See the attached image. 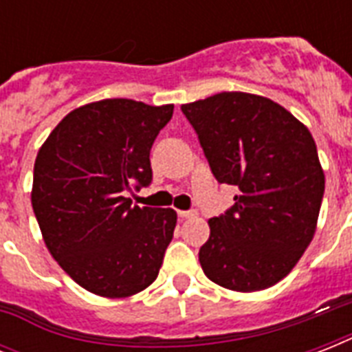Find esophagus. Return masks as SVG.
I'll return each instance as SVG.
<instances>
[{"label": "esophagus", "instance_id": "obj_1", "mask_svg": "<svg viewBox=\"0 0 352 352\" xmlns=\"http://www.w3.org/2000/svg\"><path fill=\"white\" fill-rule=\"evenodd\" d=\"M177 215H179L181 219H190V217H195V215H197V212H195V210H179V212H177Z\"/></svg>", "mask_w": 352, "mask_h": 352}]
</instances>
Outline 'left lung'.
<instances>
[{"label": "left lung", "instance_id": "obj_1", "mask_svg": "<svg viewBox=\"0 0 352 352\" xmlns=\"http://www.w3.org/2000/svg\"><path fill=\"white\" fill-rule=\"evenodd\" d=\"M234 206L208 221L204 274L237 292L272 287L314 237L325 175L311 131L285 107L250 93H219L181 106Z\"/></svg>", "mask_w": 352, "mask_h": 352}]
</instances>
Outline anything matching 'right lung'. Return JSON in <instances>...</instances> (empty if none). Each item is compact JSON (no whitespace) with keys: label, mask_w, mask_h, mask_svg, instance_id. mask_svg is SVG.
Listing matches in <instances>:
<instances>
[{"label":"right lung","mask_w":352,"mask_h":352,"mask_svg":"<svg viewBox=\"0 0 352 352\" xmlns=\"http://www.w3.org/2000/svg\"><path fill=\"white\" fill-rule=\"evenodd\" d=\"M173 106L107 98L74 109L38 151L32 210L47 248L96 296L127 298L159 276L175 210L131 206L149 186V151Z\"/></svg>","instance_id":"add662e5"}]
</instances>
